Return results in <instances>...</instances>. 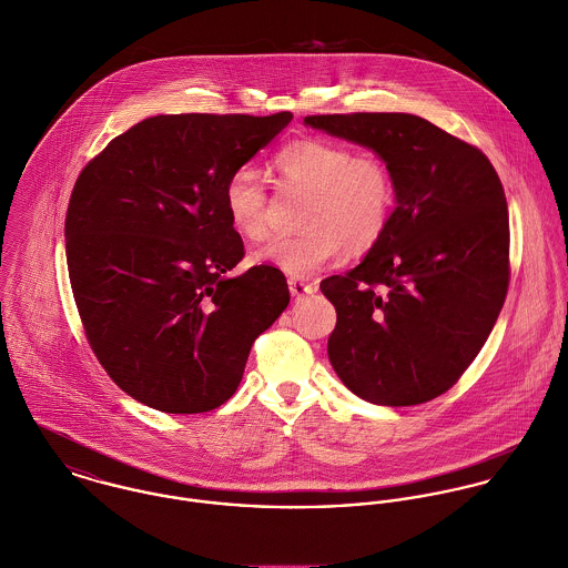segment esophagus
<instances>
[{
    "mask_svg": "<svg viewBox=\"0 0 568 568\" xmlns=\"http://www.w3.org/2000/svg\"><path fill=\"white\" fill-rule=\"evenodd\" d=\"M287 285H290L292 296H305V294L316 292V283H307V281H303V278H290Z\"/></svg>",
    "mask_w": 568,
    "mask_h": 568,
    "instance_id": "esophagus-1",
    "label": "esophagus"
}]
</instances>
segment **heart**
<instances>
[{"instance_id":"heart-1","label":"heart","mask_w":568,"mask_h":568,"mask_svg":"<svg viewBox=\"0 0 568 568\" xmlns=\"http://www.w3.org/2000/svg\"><path fill=\"white\" fill-rule=\"evenodd\" d=\"M281 191L307 193L294 236H281L254 252V261L298 278L341 261L346 252L364 254L386 234L397 202L388 162L377 153H355L329 138H301L272 160ZM222 202L232 230L261 241L270 230V193L250 169L227 175Z\"/></svg>"}]
</instances>
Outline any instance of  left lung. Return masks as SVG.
Returning a JSON list of instances; mask_svg holds the SVG:
<instances>
[{
  "label": "left lung",
  "mask_w": 568,
  "mask_h": 568,
  "mask_svg": "<svg viewBox=\"0 0 568 568\" xmlns=\"http://www.w3.org/2000/svg\"><path fill=\"white\" fill-rule=\"evenodd\" d=\"M382 155L397 209L379 243L321 283L338 321L327 353L344 386L379 406L453 388L494 329L509 287V213L487 155L413 114L307 115Z\"/></svg>",
  "instance_id": "obj_1"
}]
</instances>
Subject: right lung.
Returning <instances> with one entry per match:
<instances>
[{
    "mask_svg": "<svg viewBox=\"0 0 568 568\" xmlns=\"http://www.w3.org/2000/svg\"><path fill=\"white\" fill-rule=\"evenodd\" d=\"M292 118L153 115L81 171L65 215L74 303L94 355L140 404L171 415L220 408L287 307L281 270L227 276L245 250L222 191Z\"/></svg>",
    "mask_w": 568,
    "mask_h": 568,
    "instance_id": "add662e5",
    "label": "right lung"
}]
</instances>
